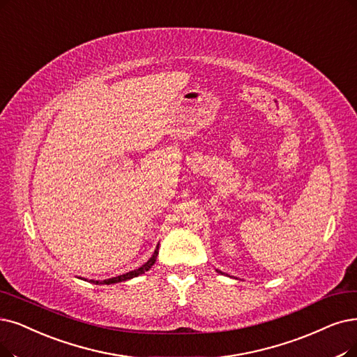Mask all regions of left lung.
Wrapping results in <instances>:
<instances>
[{"label":"left lung","mask_w":357,"mask_h":357,"mask_svg":"<svg viewBox=\"0 0 357 357\" xmlns=\"http://www.w3.org/2000/svg\"><path fill=\"white\" fill-rule=\"evenodd\" d=\"M218 273H220V271H218ZM221 274H222V273H221Z\"/></svg>","instance_id":"obj_1"}]
</instances>
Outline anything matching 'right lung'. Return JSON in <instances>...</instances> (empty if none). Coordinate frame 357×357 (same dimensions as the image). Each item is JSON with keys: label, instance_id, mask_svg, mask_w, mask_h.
<instances>
[{"label": "right lung", "instance_id": "1", "mask_svg": "<svg viewBox=\"0 0 357 357\" xmlns=\"http://www.w3.org/2000/svg\"><path fill=\"white\" fill-rule=\"evenodd\" d=\"M158 249H160V246H156V249H155L153 255H152L151 258H149V261H148L146 264L142 265L140 268H137V269H135V271H130V273H126V274H123V275H119V277H112V278H108V280H102V281H99V280H96V281H95V280H89V282H93V284H114V282H121V281H127V280L135 278V277H137V275L145 274L146 271H149V269L152 268V265L156 262V256H158Z\"/></svg>", "mask_w": 357, "mask_h": 357}]
</instances>
